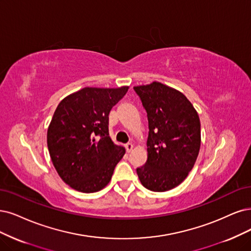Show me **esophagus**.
I'll use <instances>...</instances> for the list:
<instances>
[{
  "label": "esophagus",
  "instance_id": "34e87169",
  "mask_svg": "<svg viewBox=\"0 0 251 251\" xmlns=\"http://www.w3.org/2000/svg\"><path fill=\"white\" fill-rule=\"evenodd\" d=\"M125 148H126V151H127V152H131L132 149H133V144L128 143V144L125 145Z\"/></svg>",
  "mask_w": 251,
  "mask_h": 251
}]
</instances>
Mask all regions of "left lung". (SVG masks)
Returning a JSON list of instances; mask_svg holds the SVG:
<instances>
[{
  "mask_svg": "<svg viewBox=\"0 0 251 251\" xmlns=\"http://www.w3.org/2000/svg\"><path fill=\"white\" fill-rule=\"evenodd\" d=\"M149 122L148 159L136 169L143 186L155 192L181 184L197 161L201 122L197 110L181 92L154 81L133 88Z\"/></svg>",
  "mask_w": 251,
  "mask_h": 251,
  "instance_id": "8db88e82",
  "label": "left lung"
}]
</instances>
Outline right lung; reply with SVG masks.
Here are the masks:
<instances>
[{"mask_svg": "<svg viewBox=\"0 0 251 251\" xmlns=\"http://www.w3.org/2000/svg\"><path fill=\"white\" fill-rule=\"evenodd\" d=\"M128 87L83 88L64 98L48 130V148L55 171L70 187L92 193L109 183L125 149L108 133L110 109Z\"/></svg>", "mask_w": 251, "mask_h": 251, "instance_id": "obj_1", "label": "right lung"}]
</instances>
